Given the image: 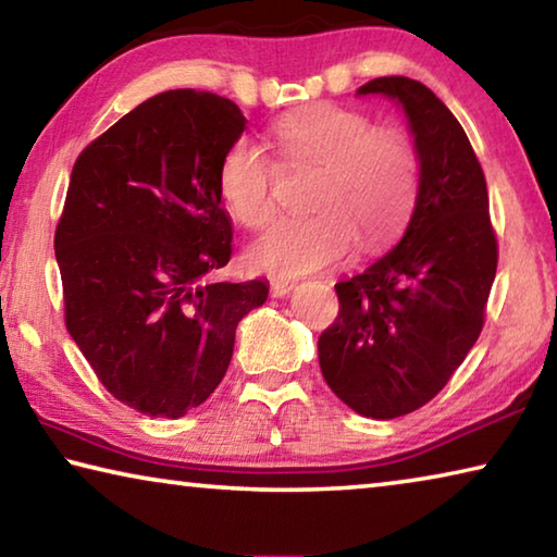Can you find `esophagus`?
Listing matches in <instances>:
<instances>
[{"label":"esophagus","mask_w":557,"mask_h":557,"mask_svg":"<svg viewBox=\"0 0 557 557\" xmlns=\"http://www.w3.org/2000/svg\"><path fill=\"white\" fill-rule=\"evenodd\" d=\"M292 289H295V282H289V280H272L270 282V295L272 297H285V295H289Z\"/></svg>","instance_id":"obj_1"}]
</instances>
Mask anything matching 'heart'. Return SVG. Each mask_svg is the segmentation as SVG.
Listing matches in <instances>:
<instances>
[{
    "instance_id": "heart-1",
    "label": "heart",
    "mask_w": 557,
    "mask_h": 557,
    "mask_svg": "<svg viewBox=\"0 0 557 557\" xmlns=\"http://www.w3.org/2000/svg\"><path fill=\"white\" fill-rule=\"evenodd\" d=\"M272 135L287 166L324 169L314 219H289L250 248V262L275 275H307L398 238L420 196V154L400 129L363 112L307 106L282 115ZM280 166L250 139H235L219 166V196L245 228H265L277 213Z\"/></svg>"
}]
</instances>
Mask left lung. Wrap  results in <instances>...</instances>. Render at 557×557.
I'll list each match as a JSON object with an SVG mask.
<instances>
[{"instance_id":"1","label":"left lung","mask_w":557,"mask_h":557,"mask_svg":"<svg viewBox=\"0 0 557 557\" xmlns=\"http://www.w3.org/2000/svg\"><path fill=\"white\" fill-rule=\"evenodd\" d=\"M410 120L420 196L403 240L336 282L338 317L319 336V366L358 414L393 420L445 388L484 329L498 243L482 164L435 92L405 75L369 81Z\"/></svg>"}]
</instances>
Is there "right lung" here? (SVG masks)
Returning <instances> with one entry per match:
<instances>
[{
  "instance_id": "add662e5",
  "label": "right lung",
  "mask_w": 557,
  "mask_h": 557,
  "mask_svg": "<svg viewBox=\"0 0 557 557\" xmlns=\"http://www.w3.org/2000/svg\"><path fill=\"white\" fill-rule=\"evenodd\" d=\"M245 122L215 92L166 90L73 164L53 238L65 329L112 398L149 418L199 408L268 299L262 280H213L233 252L219 166Z\"/></svg>"
}]
</instances>
